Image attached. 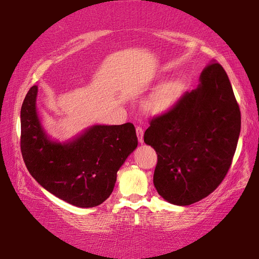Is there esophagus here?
Masks as SVG:
<instances>
[{"instance_id": "obj_1", "label": "esophagus", "mask_w": 259, "mask_h": 259, "mask_svg": "<svg viewBox=\"0 0 259 259\" xmlns=\"http://www.w3.org/2000/svg\"><path fill=\"white\" fill-rule=\"evenodd\" d=\"M136 134L138 137V142L140 144L144 143V128L142 126H137L136 127Z\"/></svg>"}]
</instances>
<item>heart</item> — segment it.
<instances>
[{
	"label": "heart",
	"mask_w": 259,
	"mask_h": 259,
	"mask_svg": "<svg viewBox=\"0 0 259 259\" xmlns=\"http://www.w3.org/2000/svg\"><path fill=\"white\" fill-rule=\"evenodd\" d=\"M185 92V83L174 80L161 86L144 104V109L151 115H161L170 110Z\"/></svg>",
	"instance_id": "b5f03b06"
}]
</instances>
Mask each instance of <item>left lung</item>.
I'll return each instance as SVG.
<instances>
[{"label":"left lung","instance_id":"left-lung-1","mask_svg":"<svg viewBox=\"0 0 259 259\" xmlns=\"http://www.w3.org/2000/svg\"><path fill=\"white\" fill-rule=\"evenodd\" d=\"M241 130V112L229 77L211 60L198 88L167 112L152 117L145 143L158 154L156 191L175 205L204 199L228 173Z\"/></svg>","mask_w":259,"mask_h":259}]
</instances>
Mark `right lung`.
I'll list each match as a JSON object with an SVG mask.
<instances>
[{
  "label": "right lung",
  "instance_id": "right-lung-1",
  "mask_svg": "<svg viewBox=\"0 0 259 259\" xmlns=\"http://www.w3.org/2000/svg\"><path fill=\"white\" fill-rule=\"evenodd\" d=\"M36 95L34 85L20 111V149L29 173L70 204H101L113 191L117 170L137 148L134 125H94L68 143L53 142L37 116Z\"/></svg>",
  "mask_w": 259,
  "mask_h": 259
}]
</instances>
